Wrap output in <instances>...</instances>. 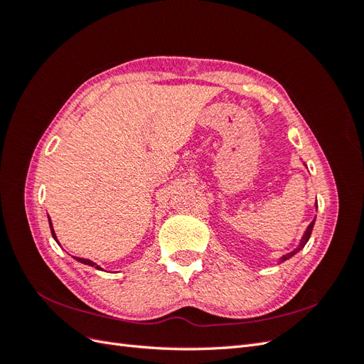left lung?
I'll use <instances>...</instances> for the list:
<instances>
[{
  "label": "left lung",
  "instance_id": "obj_1",
  "mask_svg": "<svg viewBox=\"0 0 364 364\" xmlns=\"http://www.w3.org/2000/svg\"><path fill=\"white\" fill-rule=\"evenodd\" d=\"M317 203V202H316ZM316 208H317V205H316ZM314 222H316V218L313 220V222L310 223V225H308V228H306V230H305V234H304V237H302V240H301V243H299V246H297L293 252H289L287 253V255H284L282 258H281V262H284V261H287L289 258H291L293 255H296V253L297 252H299L301 249H304V246L306 245V241L308 240H310V237H311V230H313V226H314Z\"/></svg>",
  "mask_w": 364,
  "mask_h": 364
}]
</instances>
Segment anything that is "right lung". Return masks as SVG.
I'll use <instances>...</instances> for the list:
<instances>
[{
    "instance_id": "add662e5",
    "label": "right lung",
    "mask_w": 364,
    "mask_h": 364,
    "mask_svg": "<svg viewBox=\"0 0 364 364\" xmlns=\"http://www.w3.org/2000/svg\"><path fill=\"white\" fill-rule=\"evenodd\" d=\"M48 222H50V228H51V234H53V238L56 240V234H54V229H53V225H51V220H50V217H48ZM58 241V240H56ZM77 261L79 262H82V264H86V266H91V267H95V269H98V270H103L100 266H97L95 262H92L91 259H85V258H77V257H74Z\"/></svg>"
}]
</instances>
